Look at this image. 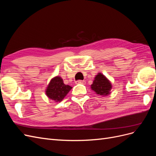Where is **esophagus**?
<instances>
[{
  "label": "esophagus",
  "instance_id": "obj_1",
  "mask_svg": "<svg viewBox=\"0 0 156 156\" xmlns=\"http://www.w3.org/2000/svg\"><path fill=\"white\" fill-rule=\"evenodd\" d=\"M75 84H85V81H83V80H78V81H75Z\"/></svg>",
  "mask_w": 156,
  "mask_h": 156
}]
</instances>
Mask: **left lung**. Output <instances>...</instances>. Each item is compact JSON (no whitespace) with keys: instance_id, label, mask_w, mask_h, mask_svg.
Here are the masks:
<instances>
[{"instance_id":"left-lung-1","label":"left lung","mask_w":156,"mask_h":156,"mask_svg":"<svg viewBox=\"0 0 156 156\" xmlns=\"http://www.w3.org/2000/svg\"><path fill=\"white\" fill-rule=\"evenodd\" d=\"M112 88L110 81L101 73H99L91 84L92 90L101 96H107L110 94Z\"/></svg>"}]
</instances>
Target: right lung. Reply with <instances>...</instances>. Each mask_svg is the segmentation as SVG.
Masks as SVG:
<instances>
[{"instance_id": "1", "label": "right lung", "mask_w": 156, "mask_h": 156, "mask_svg": "<svg viewBox=\"0 0 156 156\" xmlns=\"http://www.w3.org/2000/svg\"><path fill=\"white\" fill-rule=\"evenodd\" d=\"M72 88V87L63 83L62 78L57 76L51 79L47 88L46 94L51 100L58 102L63 100Z\"/></svg>"}]
</instances>
